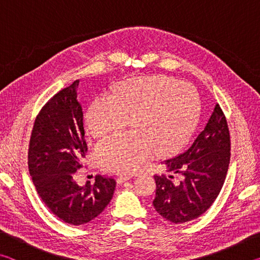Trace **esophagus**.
I'll return each instance as SVG.
<instances>
[{
	"label": "esophagus",
	"mask_w": 260,
	"mask_h": 260,
	"mask_svg": "<svg viewBox=\"0 0 260 260\" xmlns=\"http://www.w3.org/2000/svg\"><path fill=\"white\" fill-rule=\"evenodd\" d=\"M129 179H131V175H128V174H121V175H119V177H118V182L122 183V182H125V181H127V180H129Z\"/></svg>",
	"instance_id": "1"
}]
</instances>
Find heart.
<instances>
[{
	"label": "heart",
	"mask_w": 260,
	"mask_h": 260,
	"mask_svg": "<svg viewBox=\"0 0 260 260\" xmlns=\"http://www.w3.org/2000/svg\"><path fill=\"white\" fill-rule=\"evenodd\" d=\"M200 96L190 83L171 77L136 78L118 85L114 95H100L86 111L91 136L102 138L126 125L133 132L116 134L96 147L104 170L129 173L152 157L171 153L186 142L199 120Z\"/></svg>",
	"instance_id": "b5f03b06"
}]
</instances>
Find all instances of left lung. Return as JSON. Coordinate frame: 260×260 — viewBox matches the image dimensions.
<instances>
[{
	"label": "left lung",
	"instance_id": "1",
	"mask_svg": "<svg viewBox=\"0 0 260 260\" xmlns=\"http://www.w3.org/2000/svg\"><path fill=\"white\" fill-rule=\"evenodd\" d=\"M230 160V128L221 108L215 104L208 124L191 146L164 161L167 172L172 174H155L152 204L157 213L173 223L199 218L218 197Z\"/></svg>",
	"mask_w": 260,
	"mask_h": 260
}]
</instances>
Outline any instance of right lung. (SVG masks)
Instances as JSON below:
<instances>
[{
	"label": "right lung",
	"instance_id": "1",
	"mask_svg": "<svg viewBox=\"0 0 260 260\" xmlns=\"http://www.w3.org/2000/svg\"><path fill=\"white\" fill-rule=\"evenodd\" d=\"M79 80L59 90L35 118L28 146V171L51 213L70 225H83L110 203L116 180L96 175L94 184L78 186L74 173L88 151L83 112L77 101Z\"/></svg>",
	"mask_w": 260,
	"mask_h": 260
}]
</instances>
